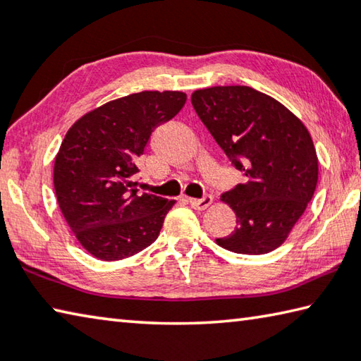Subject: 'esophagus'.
<instances>
[{"instance_id":"obj_1","label":"esophagus","mask_w":361,"mask_h":361,"mask_svg":"<svg viewBox=\"0 0 361 361\" xmlns=\"http://www.w3.org/2000/svg\"><path fill=\"white\" fill-rule=\"evenodd\" d=\"M188 202L191 204V207L195 210H205L207 207H210L213 204V197L212 195H205L204 199H188Z\"/></svg>"}]
</instances>
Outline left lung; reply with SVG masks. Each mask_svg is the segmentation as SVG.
<instances>
[{"label": "left lung", "mask_w": 361, "mask_h": 361, "mask_svg": "<svg viewBox=\"0 0 361 361\" xmlns=\"http://www.w3.org/2000/svg\"><path fill=\"white\" fill-rule=\"evenodd\" d=\"M191 103L245 181L221 194L234 210L235 229L216 239L242 255L282 245L315 192L319 159L301 119L248 85L194 90Z\"/></svg>", "instance_id": "8db88e82"}]
</instances>
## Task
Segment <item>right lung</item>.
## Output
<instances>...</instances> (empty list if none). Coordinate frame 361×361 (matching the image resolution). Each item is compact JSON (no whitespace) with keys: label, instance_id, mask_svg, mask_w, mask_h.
<instances>
[{"label":"right lung","instance_id":"1","mask_svg":"<svg viewBox=\"0 0 361 361\" xmlns=\"http://www.w3.org/2000/svg\"><path fill=\"white\" fill-rule=\"evenodd\" d=\"M178 90H145L85 113L54 162L60 210L84 250L102 261L129 258L157 239L175 205L137 189V159L152 130L185 106Z\"/></svg>","mask_w":361,"mask_h":361}]
</instances>
